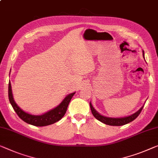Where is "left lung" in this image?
I'll list each match as a JSON object with an SVG mask.
<instances>
[{
  "instance_id": "obj_1",
  "label": "left lung",
  "mask_w": 158,
  "mask_h": 158,
  "mask_svg": "<svg viewBox=\"0 0 158 158\" xmlns=\"http://www.w3.org/2000/svg\"><path fill=\"white\" fill-rule=\"evenodd\" d=\"M143 57H144V51H143ZM145 59V57H144ZM90 104V108L91 113H92L93 116L96 118V119L98 120V121L102 122V123L109 125V126H123V125H126L127 123H130V122L133 121V120H135L136 118H137L139 114H140L141 110L143 109V106H142L140 109L138 110L137 112H135V114L131 115V116H126V117H123V118H109L106 117L104 116H102L99 113L96 111V110L94 109L91 103H89Z\"/></svg>"
}]
</instances>
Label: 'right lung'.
Masks as SVG:
<instances>
[{
	"label": "right lung",
	"instance_id": "right-lung-1",
	"mask_svg": "<svg viewBox=\"0 0 158 158\" xmlns=\"http://www.w3.org/2000/svg\"><path fill=\"white\" fill-rule=\"evenodd\" d=\"M74 94L75 92L67 95L64 98V100L55 109L49 110L48 112L42 115L35 116V115L27 114L18 106L17 103L14 101L13 94H12L10 82H9L8 84V98L14 110L23 121L35 126H49V125L55 123L60 121V119H62V117L64 116L66 111H67L68 105H69L70 101H71L72 96L74 95Z\"/></svg>",
	"mask_w": 158,
	"mask_h": 158
}]
</instances>
